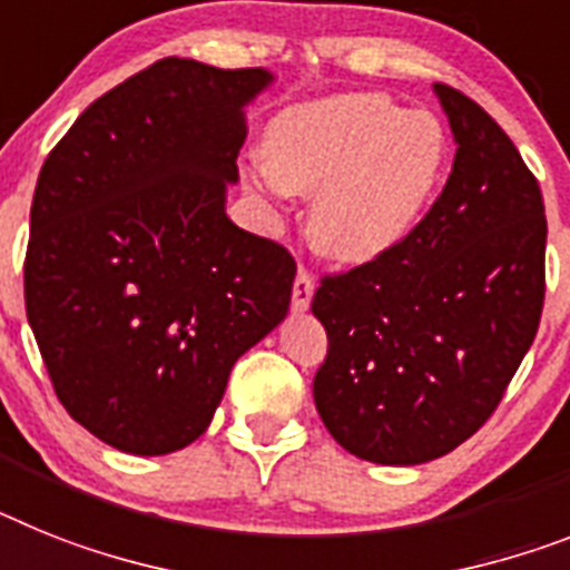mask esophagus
Segmentation results:
<instances>
[{"mask_svg":"<svg viewBox=\"0 0 570 570\" xmlns=\"http://www.w3.org/2000/svg\"><path fill=\"white\" fill-rule=\"evenodd\" d=\"M315 293V281L307 269H298L293 284V309L295 313H304L309 307V301H313Z\"/></svg>","mask_w":570,"mask_h":570,"instance_id":"34e87169","label":"esophagus"}]
</instances>
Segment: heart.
Wrapping results in <instances>:
<instances>
[{
	"label": "heart",
	"mask_w": 570,
	"mask_h": 570,
	"mask_svg": "<svg viewBox=\"0 0 570 570\" xmlns=\"http://www.w3.org/2000/svg\"><path fill=\"white\" fill-rule=\"evenodd\" d=\"M248 188L272 199L313 190L309 228L336 261H374L405 240L446 170L438 115L385 95L344 92L301 100L263 130Z\"/></svg>",
	"instance_id": "b5f03b06"
}]
</instances>
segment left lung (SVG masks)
I'll use <instances>...</instances> for the list:
<instances>
[{"label":"left lung","instance_id":"1","mask_svg":"<svg viewBox=\"0 0 570 570\" xmlns=\"http://www.w3.org/2000/svg\"><path fill=\"white\" fill-rule=\"evenodd\" d=\"M434 95L458 145L446 188L400 246L313 298L327 330L315 409L338 446L385 466L434 461L490 420L544 304L537 176L475 100Z\"/></svg>","mask_w":570,"mask_h":570}]
</instances>
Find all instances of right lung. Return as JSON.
Instances as JSON below:
<instances>
[{"label":"right lung","mask_w":570,"mask_h":570,"mask_svg":"<svg viewBox=\"0 0 570 570\" xmlns=\"http://www.w3.org/2000/svg\"><path fill=\"white\" fill-rule=\"evenodd\" d=\"M266 69L165 57L86 107L42 165L26 313L86 432L167 455L208 429L234 362L289 313L295 261L226 214Z\"/></svg>","instance_id":"add662e5"}]
</instances>
